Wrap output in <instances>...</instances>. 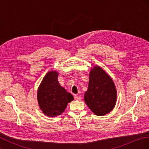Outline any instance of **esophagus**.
Returning a JSON list of instances; mask_svg holds the SVG:
<instances>
[{
    "instance_id": "34e87169",
    "label": "esophagus",
    "mask_w": 149,
    "mask_h": 149,
    "mask_svg": "<svg viewBox=\"0 0 149 149\" xmlns=\"http://www.w3.org/2000/svg\"><path fill=\"white\" fill-rule=\"evenodd\" d=\"M74 100L76 101H81V97L78 95H74Z\"/></svg>"
}]
</instances>
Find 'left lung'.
Instances as JSON below:
<instances>
[{
    "label": "left lung",
    "instance_id": "8db88e82",
    "mask_svg": "<svg viewBox=\"0 0 149 149\" xmlns=\"http://www.w3.org/2000/svg\"><path fill=\"white\" fill-rule=\"evenodd\" d=\"M84 98L89 109L97 116L106 115L114 109L117 100L115 84L100 66H94L90 71Z\"/></svg>",
    "mask_w": 149,
    "mask_h": 149
}]
</instances>
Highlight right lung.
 Returning a JSON list of instances; mask_svg holds the SVG:
<instances>
[{"mask_svg": "<svg viewBox=\"0 0 149 149\" xmlns=\"http://www.w3.org/2000/svg\"><path fill=\"white\" fill-rule=\"evenodd\" d=\"M58 73L49 71L45 76L37 91V100L40 109L47 116L61 115L68 103L73 100V96L63 88L58 81Z\"/></svg>", "mask_w": 149, "mask_h": 149, "instance_id": "right-lung-1", "label": "right lung"}]
</instances>
